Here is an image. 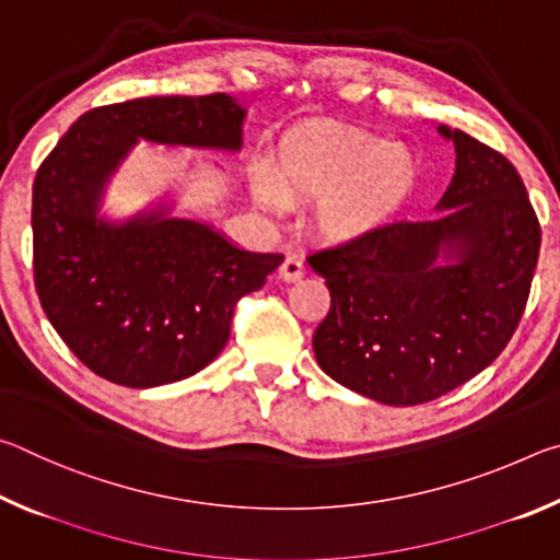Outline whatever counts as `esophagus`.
I'll return each mask as SVG.
<instances>
[{"label":"esophagus","instance_id":"34e87169","mask_svg":"<svg viewBox=\"0 0 560 560\" xmlns=\"http://www.w3.org/2000/svg\"><path fill=\"white\" fill-rule=\"evenodd\" d=\"M303 273H306V264H303V259L296 257V254H289V257L281 261L279 277L283 281H296L303 277Z\"/></svg>","mask_w":560,"mask_h":560}]
</instances>
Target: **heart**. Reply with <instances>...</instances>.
Segmentation results:
<instances>
[{
  "label": "heart",
  "instance_id": "heart-1",
  "mask_svg": "<svg viewBox=\"0 0 560 560\" xmlns=\"http://www.w3.org/2000/svg\"><path fill=\"white\" fill-rule=\"evenodd\" d=\"M420 179L410 148L343 128H306L277 150L273 170L254 183L257 202L283 212L318 202L314 224L328 242H355L390 224Z\"/></svg>",
  "mask_w": 560,
  "mask_h": 560
}]
</instances>
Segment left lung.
<instances>
[{
  "label": "left lung",
  "mask_w": 560,
  "mask_h": 560,
  "mask_svg": "<svg viewBox=\"0 0 560 560\" xmlns=\"http://www.w3.org/2000/svg\"><path fill=\"white\" fill-rule=\"evenodd\" d=\"M438 130L457 153L438 217L308 257L330 291L314 334L320 371L395 407L430 402L494 363L524 316L541 249L516 167L467 132Z\"/></svg>",
  "instance_id": "1"
}]
</instances>
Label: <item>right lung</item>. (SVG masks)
I'll return each instance as SVG.
<instances>
[{
    "label": "right lung",
    "instance_id": "1",
    "mask_svg": "<svg viewBox=\"0 0 560 560\" xmlns=\"http://www.w3.org/2000/svg\"><path fill=\"white\" fill-rule=\"evenodd\" d=\"M244 118L226 93L93 108L36 173V293L63 343L106 381L158 387L202 371L226 346L236 301L283 261L173 217L167 202L128 220L101 214L110 177L138 140L240 153Z\"/></svg>",
    "mask_w": 560,
    "mask_h": 560
}]
</instances>
